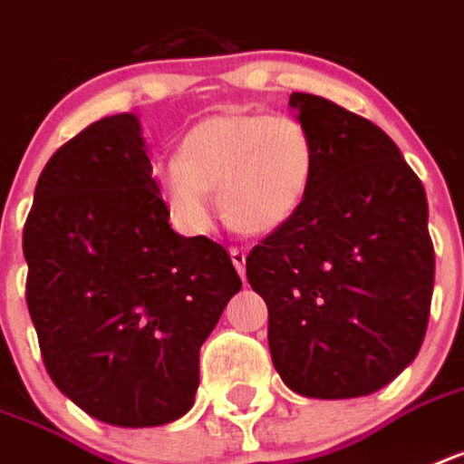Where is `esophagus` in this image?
I'll return each mask as SVG.
<instances>
[{"label": "esophagus", "mask_w": 464, "mask_h": 464, "mask_svg": "<svg viewBox=\"0 0 464 464\" xmlns=\"http://www.w3.org/2000/svg\"><path fill=\"white\" fill-rule=\"evenodd\" d=\"M245 250L243 247H231V259H233V265H236V269H238L240 276L245 278Z\"/></svg>", "instance_id": "esophagus-1"}]
</instances>
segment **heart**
Returning a JSON list of instances; mask_svg holds the SVG:
<instances>
[{"mask_svg":"<svg viewBox=\"0 0 464 464\" xmlns=\"http://www.w3.org/2000/svg\"><path fill=\"white\" fill-rule=\"evenodd\" d=\"M317 173V145L300 119L288 114L224 111L188 128L176 161L157 173L160 193L183 231L212 221L209 195L240 233L284 228L303 209Z\"/></svg>","mask_w":464,"mask_h":464,"instance_id":"heart-1","label":"heart"}]
</instances>
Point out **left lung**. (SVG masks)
<instances>
[{
    "mask_svg": "<svg viewBox=\"0 0 464 464\" xmlns=\"http://www.w3.org/2000/svg\"><path fill=\"white\" fill-rule=\"evenodd\" d=\"M317 145L303 209L245 259L269 307V350L291 391L357 398L417 357L434 293L424 186L401 150L336 102L293 92Z\"/></svg>",
    "mask_w": 464,
    "mask_h": 464,
    "instance_id": "obj_1",
    "label": "left lung"
}]
</instances>
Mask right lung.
<instances>
[{
  "instance_id": "add662e5",
  "label": "right lung",
  "mask_w": 464,
  "mask_h": 464,
  "mask_svg": "<svg viewBox=\"0 0 464 464\" xmlns=\"http://www.w3.org/2000/svg\"><path fill=\"white\" fill-rule=\"evenodd\" d=\"M24 255L56 389L116 427H160L193 408L199 348L243 281L224 245L169 226L138 116L100 119L52 154Z\"/></svg>"
}]
</instances>
